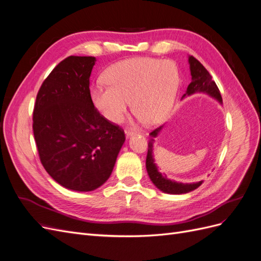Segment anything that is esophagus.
I'll list each match as a JSON object with an SVG mask.
<instances>
[{
	"label": "esophagus",
	"mask_w": 261,
	"mask_h": 261,
	"mask_svg": "<svg viewBox=\"0 0 261 261\" xmlns=\"http://www.w3.org/2000/svg\"><path fill=\"white\" fill-rule=\"evenodd\" d=\"M134 134H135V130L134 129H130V128H125V135L126 136H132V135H134Z\"/></svg>",
	"instance_id": "1"
}]
</instances>
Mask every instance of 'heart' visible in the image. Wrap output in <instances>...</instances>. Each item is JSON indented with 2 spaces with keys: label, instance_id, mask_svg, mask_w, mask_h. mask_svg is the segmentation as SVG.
<instances>
[{
  "label": "heart",
  "instance_id": "heart-1",
  "mask_svg": "<svg viewBox=\"0 0 261 261\" xmlns=\"http://www.w3.org/2000/svg\"><path fill=\"white\" fill-rule=\"evenodd\" d=\"M108 86L90 90L93 106L107 120L121 122L132 108L147 125L160 123L168 115L178 88V68L174 62L135 58L110 66L105 74Z\"/></svg>",
  "mask_w": 261,
  "mask_h": 261
}]
</instances>
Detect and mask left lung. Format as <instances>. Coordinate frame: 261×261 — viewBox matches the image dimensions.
<instances>
[{"mask_svg": "<svg viewBox=\"0 0 261 261\" xmlns=\"http://www.w3.org/2000/svg\"><path fill=\"white\" fill-rule=\"evenodd\" d=\"M189 65H191V74H192V82L187 87V94H193L195 92H207L210 96L215 97L220 102H222V97H221V92L218 88L217 84L215 81H212V76L208 70L204 68V66L201 63L194 58L193 55L189 57ZM184 94L183 97H185ZM161 130V126L154 128L151 133H150V137L148 140V153L146 159V168L148 175L150 179L152 180V183L162 191L163 193L167 194H185L194 191L197 187L201 185V181L194 184H183L177 183V181H173L171 179L165 178L161 173L158 172V169L155 164L153 163L152 158V147L153 141L156 137L158 134Z\"/></svg>", "mask_w": 261, "mask_h": 261, "instance_id": "left-lung-1", "label": "left lung"}]
</instances>
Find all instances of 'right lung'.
Masks as SVG:
<instances>
[{
    "instance_id": "add662e5",
    "label": "right lung",
    "mask_w": 261,
    "mask_h": 261,
    "mask_svg": "<svg viewBox=\"0 0 261 261\" xmlns=\"http://www.w3.org/2000/svg\"><path fill=\"white\" fill-rule=\"evenodd\" d=\"M96 59L68 57L53 68L38 91L33 129L39 158L62 186L90 192L113 171L125 134L101 115L90 98Z\"/></svg>"
}]
</instances>
